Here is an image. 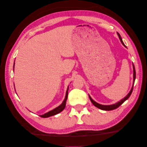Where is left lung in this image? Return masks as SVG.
<instances>
[{
	"label": "left lung",
	"mask_w": 147,
	"mask_h": 147,
	"mask_svg": "<svg viewBox=\"0 0 147 147\" xmlns=\"http://www.w3.org/2000/svg\"><path fill=\"white\" fill-rule=\"evenodd\" d=\"M117 33L118 36H119V39H120V40H121V43L123 44V45L126 46L124 45V43H123V42L122 38H121V35H119V33H118V32H117ZM133 70H134V75H133V78H134V79H133V86H132V89H131V90L130 91L129 93H128V94H127V96L125 97L123 99H122L120 101L117 102H116V103H115V104H114V105H102L97 103V102H96V101H94V100L92 99V97L89 96L90 99V101H91V102H92V104H93L95 107H96L97 108H98V109H99L102 110H108V111H109V110H112L116 109L117 108H118V107H119L120 106V105H121L123 103V102H124L126 101V100H127L128 98H129V97L130 96V95H131V94H132V90H133L134 84V81H135V79H136V70H135V67H134V64H133Z\"/></svg>",
	"instance_id": "left-lung-1"
}]
</instances>
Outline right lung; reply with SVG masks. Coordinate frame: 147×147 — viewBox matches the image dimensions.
Here are the masks:
<instances>
[{
	"mask_svg": "<svg viewBox=\"0 0 147 147\" xmlns=\"http://www.w3.org/2000/svg\"><path fill=\"white\" fill-rule=\"evenodd\" d=\"M14 64H15V63H14ZM13 68H14V67H13ZM68 88H67V90H66L65 98H64L63 102H62V104L61 105H59V107L55 108V109H54L52 110H51V111L46 113V114H43V115H40V116L41 117H44V118L49 117L50 116H52V115H55L56 114H59V113H60L61 112L63 111V110L64 109V108H65V107H66V100H67V98H68Z\"/></svg>",
	"mask_w": 147,
	"mask_h": 147,
	"instance_id": "add662e5",
	"label": "right lung"
}]
</instances>
